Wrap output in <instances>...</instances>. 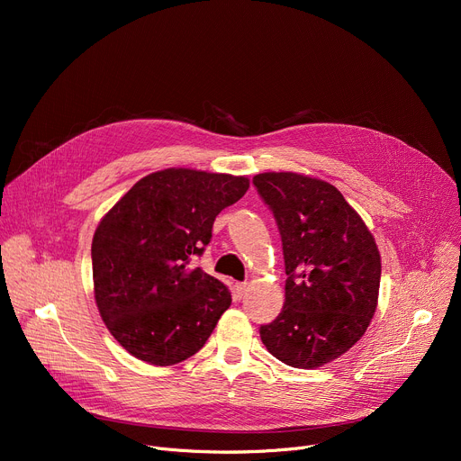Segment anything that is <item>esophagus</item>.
Here are the masks:
<instances>
[{
	"mask_svg": "<svg viewBox=\"0 0 461 461\" xmlns=\"http://www.w3.org/2000/svg\"><path fill=\"white\" fill-rule=\"evenodd\" d=\"M247 282H237L235 285H233V295H235V299H243V295L247 294Z\"/></svg>",
	"mask_w": 461,
	"mask_h": 461,
	"instance_id": "1",
	"label": "esophagus"
}]
</instances>
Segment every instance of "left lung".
I'll return each instance as SVG.
<instances>
[{
    "instance_id": "obj_1",
    "label": "left lung",
    "mask_w": 461,
    "mask_h": 461,
    "mask_svg": "<svg viewBox=\"0 0 461 461\" xmlns=\"http://www.w3.org/2000/svg\"><path fill=\"white\" fill-rule=\"evenodd\" d=\"M282 237L285 301L261 325L284 365L312 370L349 351L377 308L381 256L374 235L332 185L292 172L252 179Z\"/></svg>"
}]
</instances>
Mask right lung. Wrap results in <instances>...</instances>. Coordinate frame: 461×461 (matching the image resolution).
Masks as SVG:
<instances>
[{
    "instance_id": "right-lung-1",
    "label": "right lung",
    "mask_w": 461,
    "mask_h": 461,
    "mask_svg": "<svg viewBox=\"0 0 461 461\" xmlns=\"http://www.w3.org/2000/svg\"><path fill=\"white\" fill-rule=\"evenodd\" d=\"M247 190V177L167 167L104 214L91 243L95 301L131 355L172 366L203 348L231 294L190 259L209 245L216 214Z\"/></svg>"
}]
</instances>
